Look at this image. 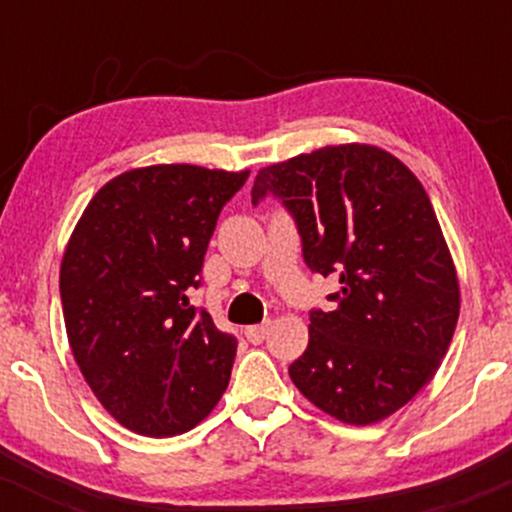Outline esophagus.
I'll return each mask as SVG.
<instances>
[{
	"mask_svg": "<svg viewBox=\"0 0 512 512\" xmlns=\"http://www.w3.org/2000/svg\"><path fill=\"white\" fill-rule=\"evenodd\" d=\"M269 322H262V325H252V327H248V330H245V337H248V342H252V344H262L264 339H267V334H269Z\"/></svg>",
	"mask_w": 512,
	"mask_h": 512,
	"instance_id": "obj_1",
	"label": "esophagus"
}]
</instances>
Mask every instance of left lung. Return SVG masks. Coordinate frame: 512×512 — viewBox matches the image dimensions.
I'll return each mask as SVG.
<instances>
[{"instance_id":"left-lung-1","label":"left lung","mask_w":512,"mask_h":512,"mask_svg":"<svg viewBox=\"0 0 512 512\" xmlns=\"http://www.w3.org/2000/svg\"><path fill=\"white\" fill-rule=\"evenodd\" d=\"M279 197L303 257L337 274L289 375L332 419L378 424L436 375L460 317V281L424 185L390 151L334 144L257 170L252 204Z\"/></svg>"}]
</instances>
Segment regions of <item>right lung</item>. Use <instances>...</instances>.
<instances>
[{"instance_id": "right-lung-1", "label": "right lung", "mask_w": 512, "mask_h": 512, "mask_svg": "<svg viewBox=\"0 0 512 512\" xmlns=\"http://www.w3.org/2000/svg\"><path fill=\"white\" fill-rule=\"evenodd\" d=\"M190 163L108 180L76 221L60 267L64 327L81 375L129 431L178 436L231 380L236 339L190 305L216 219L248 180Z\"/></svg>"}]
</instances>
